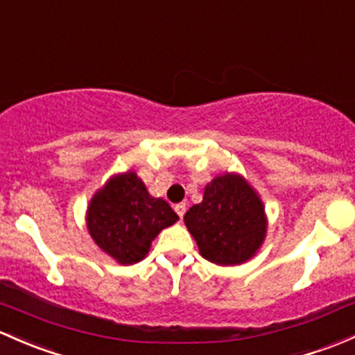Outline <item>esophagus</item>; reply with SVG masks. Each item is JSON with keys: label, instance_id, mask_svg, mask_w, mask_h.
Returning a JSON list of instances; mask_svg holds the SVG:
<instances>
[{"label": "esophagus", "instance_id": "1", "mask_svg": "<svg viewBox=\"0 0 355 355\" xmlns=\"http://www.w3.org/2000/svg\"><path fill=\"white\" fill-rule=\"evenodd\" d=\"M185 211H187V206H185V202H180V204H177V206H175V212H177L178 218H180V219L184 218Z\"/></svg>", "mask_w": 355, "mask_h": 355}]
</instances>
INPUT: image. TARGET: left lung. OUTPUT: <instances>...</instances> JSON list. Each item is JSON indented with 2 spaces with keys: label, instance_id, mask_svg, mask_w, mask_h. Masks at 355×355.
Listing matches in <instances>:
<instances>
[{
  "label": "left lung",
  "instance_id": "obj_1",
  "mask_svg": "<svg viewBox=\"0 0 355 355\" xmlns=\"http://www.w3.org/2000/svg\"><path fill=\"white\" fill-rule=\"evenodd\" d=\"M184 219L200 255L218 266L246 262L266 238L262 202L240 175L214 178L202 202L190 207Z\"/></svg>",
  "mask_w": 355,
  "mask_h": 355
}]
</instances>
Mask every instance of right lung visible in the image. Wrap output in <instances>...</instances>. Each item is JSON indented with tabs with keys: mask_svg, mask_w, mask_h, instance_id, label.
<instances>
[{
	"mask_svg": "<svg viewBox=\"0 0 355 355\" xmlns=\"http://www.w3.org/2000/svg\"><path fill=\"white\" fill-rule=\"evenodd\" d=\"M178 219L166 200L148 193L136 173L112 178L88 207V231L95 243L119 263L130 266L148 253L163 227Z\"/></svg>",
	"mask_w": 355,
	"mask_h": 355,
	"instance_id": "add662e5",
	"label": "right lung"
}]
</instances>
